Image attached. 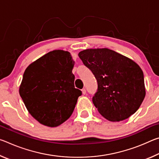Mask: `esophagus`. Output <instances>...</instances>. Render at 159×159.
Here are the masks:
<instances>
[{
	"label": "esophagus",
	"instance_id": "obj_1",
	"mask_svg": "<svg viewBox=\"0 0 159 159\" xmlns=\"http://www.w3.org/2000/svg\"><path fill=\"white\" fill-rule=\"evenodd\" d=\"M82 93L83 94V95H85V94H86V90L85 89V88H83V89H82Z\"/></svg>",
	"mask_w": 159,
	"mask_h": 159
}]
</instances>
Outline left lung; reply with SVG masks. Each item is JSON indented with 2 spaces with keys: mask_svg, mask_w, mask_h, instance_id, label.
Listing matches in <instances>:
<instances>
[{
  "mask_svg": "<svg viewBox=\"0 0 159 159\" xmlns=\"http://www.w3.org/2000/svg\"><path fill=\"white\" fill-rule=\"evenodd\" d=\"M79 56L98 81L93 102L102 116L117 122L137 111L146 95L144 74L138 64L108 48L86 49Z\"/></svg>",
  "mask_w": 159,
  "mask_h": 159,
  "instance_id": "left-lung-1",
  "label": "left lung"
}]
</instances>
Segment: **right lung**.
<instances>
[{
    "mask_svg": "<svg viewBox=\"0 0 159 159\" xmlns=\"http://www.w3.org/2000/svg\"><path fill=\"white\" fill-rule=\"evenodd\" d=\"M74 61L68 51L45 54L26 69L20 95L32 116L48 127H57L71 116L80 90L74 87Z\"/></svg>",
    "mask_w": 159,
    "mask_h": 159,
    "instance_id": "obj_1",
    "label": "right lung"
}]
</instances>
